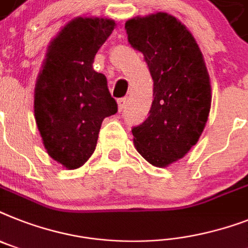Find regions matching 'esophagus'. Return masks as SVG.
<instances>
[{
    "label": "esophagus",
    "mask_w": 248,
    "mask_h": 248,
    "mask_svg": "<svg viewBox=\"0 0 248 248\" xmlns=\"http://www.w3.org/2000/svg\"><path fill=\"white\" fill-rule=\"evenodd\" d=\"M117 103H118V109L121 110H124V108H126V104H127V98H121V99L117 100Z\"/></svg>",
    "instance_id": "1"
}]
</instances>
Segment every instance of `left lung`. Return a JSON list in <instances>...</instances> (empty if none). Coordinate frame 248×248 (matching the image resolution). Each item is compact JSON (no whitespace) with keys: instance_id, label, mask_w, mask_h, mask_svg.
Segmentation results:
<instances>
[{"instance_id":"obj_1","label":"left lung","mask_w":248,"mask_h":248,"mask_svg":"<svg viewBox=\"0 0 248 248\" xmlns=\"http://www.w3.org/2000/svg\"><path fill=\"white\" fill-rule=\"evenodd\" d=\"M154 81L149 117L132 128L139 154L159 168L183 158L199 141L211 107L210 78L190 30L167 13L135 16L124 24Z\"/></svg>"}]
</instances>
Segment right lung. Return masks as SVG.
Instances as JSON below:
<instances>
[{"label":"right lung","mask_w":248,"mask_h":248,"mask_svg":"<svg viewBox=\"0 0 248 248\" xmlns=\"http://www.w3.org/2000/svg\"><path fill=\"white\" fill-rule=\"evenodd\" d=\"M107 17H75L48 46L34 89V116L48 155L66 170L81 167L95 150L100 126L117 112L96 52L113 31Z\"/></svg>","instance_id":"right-lung-1"}]
</instances>
